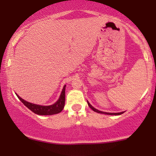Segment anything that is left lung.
<instances>
[{"mask_svg":"<svg viewBox=\"0 0 156 156\" xmlns=\"http://www.w3.org/2000/svg\"><path fill=\"white\" fill-rule=\"evenodd\" d=\"M87 103H88V105L89 107H90L91 109L92 110L94 111V112H95L97 113H100V114H107V115H120V114H123L124 112H118V113H109V112H101V111L100 110H98V109H96L95 108H94V107L92 106V105L90 104V103H89V101H87Z\"/></svg>","mask_w":156,"mask_h":156,"instance_id":"left-lung-1","label":"left lung"}]
</instances>
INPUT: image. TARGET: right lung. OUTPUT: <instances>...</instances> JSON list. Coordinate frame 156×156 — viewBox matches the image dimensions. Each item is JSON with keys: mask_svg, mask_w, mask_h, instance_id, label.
<instances>
[{"mask_svg": "<svg viewBox=\"0 0 156 156\" xmlns=\"http://www.w3.org/2000/svg\"><path fill=\"white\" fill-rule=\"evenodd\" d=\"M65 87L66 85H64L58 101L53 104L50 105H42L29 103V102L22 99L20 97L17 95V93H16V94H17L20 101L22 102L27 108H29L31 112L35 113V114H38V115H53V114H58L63 110L64 103H65Z\"/></svg>", "mask_w": 156, "mask_h": 156, "instance_id": "add662e5", "label": "right lung"}]
</instances>
